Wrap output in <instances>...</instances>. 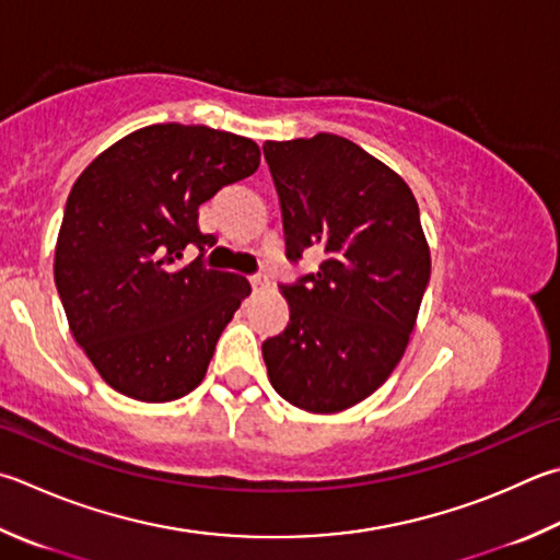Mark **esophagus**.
Segmentation results:
<instances>
[{
    "mask_svg": "<svg viewBox=\"0 0 560 560\" xmlns=\"http://www.w3.org/2000/svg\"><path fill=\"white\" fill-rule=\"evenodd\" d=\"M249 283H252V289L254 291H261V289H269V277H267V273H252V277H249Z\"/></svg>",
    "mask_w": 560,
    "mask_h": 560,
    "instance_id": "obj_1",
    "label": "esophagus"
}]
</instances>
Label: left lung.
Instances as JSON below:
<instances>
[{
	"label": "left lung",
	"instance_id": "8db88e82",
	"mask_svg": "<svg viewBox=\"0 0 560 560\" xmlns=\"http://www.w3.org/2000/svg\"><path fill=\"white\" fill-rule=\"evenodd\" d=\"M287 257L320 252L291 287L289 323L264 340L269 382L311 413H338L377 392L409 345L431 279L419 202L380 159L338 135L267 141Z\"/></svg>",
	"mask_w": 560,
	"mask_h": 560
}]
</instances>
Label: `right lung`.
Returning <instances> with one entry per match:
<instances>
[{
	"label": "right lung",
	"instance_id": "right-lung-1",
	"mask_svg": "<svg viewBox=\"0 0 560 560\" xmlns=\"http://www.w3.org/2000/svg\"><path fill=\"white\" fill-rule=\"evenodd\" d=\"M247 137L202 125H151L105 149L70 190L54 277L75 342L112 389L174 401L208 372L220 332L252 287L180 264L206 252L198 208L259 168Z\"/></svg>",
	"mask_w": 560,
	"mask_h": 560
}]
</instances>
